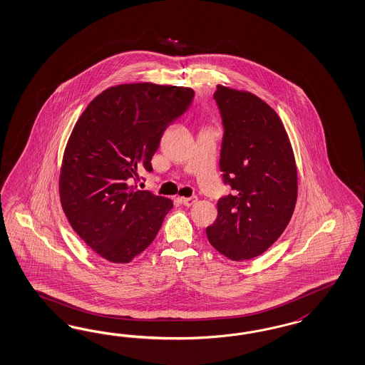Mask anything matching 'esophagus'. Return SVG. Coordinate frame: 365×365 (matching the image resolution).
Masks as SVG:
<instances>
[{
  "instance_id": "esophagus-1",
  "label": "esophagus",
  "mask_w": 365,
  "mask_h": 365,
  "mask_svg": "<svg viewBox=\"0 0 365 365\" xmlns=\"http://www.w3.org/2000/svg\"><path fill=\"white\" fill-rule=\"evenodd\" d=\"M196 201H197L196 196H192V197H181V202H182L185 207L193 205Z\"/></svg>"
}]
</instances>
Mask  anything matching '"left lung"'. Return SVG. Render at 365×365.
<instances>
[{
    "label": "left lung",
    "mask_w": 365,
    "mask_h": 365,
    "mask_svg": "<svg viewBox=\"0 0 365 365\" xmlns=\"http://www.w3.org/2000/svg\"><path fill=\"white\" fill-rule=\"evenodd\" d=\"M213 98L224 128L220 170L232 193L217 201L207 236L224 257L240 262L282 235L297 202V166L282 120L266 102L224 86Z\"/></svg>",
    "instance_id": "1"
}]
</instances>
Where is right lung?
I'll return each instance as SVG.
<instances>
[{"label":"right lung","instance_id":"1","mask_svg":"<svg viewBox=\"0 0 365 365\" xmlns=\"http://www.w3.org/2000/svg\"><path fill=\"white\" fill-rule=\"evenodd\" d=\"M188 87L131 83L110 87L83 111L67 142L59 192L71 227L113 263H129L149 247L173 202L140 190L142 170L166 128L192 105Z\"/></svg>","mask_w":365,"mask_h":365}]
</instances>
